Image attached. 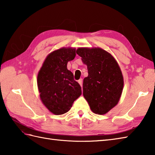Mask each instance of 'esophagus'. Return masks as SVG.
Masks as SVG:
<instances>
[{"mask_svg":"<svg viewBox=\"0 0 155 155\" xmlns=\"http://www.w3.org/2000/svg\"><path fill=\"white\" fill-rule=\"evenodd\" d=\"M78 83H79L81 86H82V85H83V79H82V78H80V79L78 81Z\"/></svg>","mask_w":155,"mask_h":155,"instance_id":"obj_1","label":"esophagus"}]
</instances>
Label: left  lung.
Instances as JSON below:
<instances>
[{
  "label": "left lung",
  "mask_w": 155,
  "mask_h": 155,
  "mask_svg": "<svg viewBox=\"0 0 155 155\" xmlns=\"http://www.w3.org/2000/svg\"><path fill=\"white\" fill-rule=\"evenodd\" d=\"M77 54L87 64L88 75L83 80V96L95 114H104L118 104L124 81L114 58L101 48H78Z\"/></svg>",
  "instance_id": "8db88e82"
}]
</instances>
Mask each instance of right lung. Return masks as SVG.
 Returning <instances> with one entry per match:
<instances>
[{
    "label": "right lung",
    "instance_id": "1",
    "mask_svg": "<svg viewBox=\"0 0 155 155\" xmlns=\"http://www.w3.org/2000/svg\"><path fill=\"white\" fill-rule=\"evenodd\" d=\"M76 48H61L49 54L37 76L40 98L49 111L56 115L71 109L82 94L81 87L67 69L68 61L76 56Z\"/></svg>",
    "mask_w": 155,
    "mask_h": 155
}]
</instances>
